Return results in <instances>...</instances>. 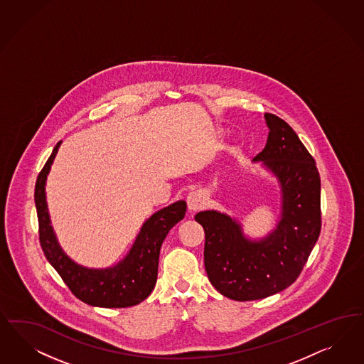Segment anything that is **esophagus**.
Returning a JSON list of instances; mask_svg holds the SVG:
<instances>
[{"label": "esophagus", "mask_w": 364, "mask_h": 364, "mask_svg": "<svg viewBox=\"0 0 364 364\" xmlns=\"http://www.w3.org/2000/svg\"><path fill=\"white\" fill-rule=\"evenodd\" d=\"M208 206V197L202 190H194L188 194V210H202Z\"/></svg>", "instance_id": "obj_1"}]
</instances>
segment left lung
I'll return each mask as SVG.
<instances>
[{"instance_id": "left-lung-1", "label": "left lung", "mask_w": 364, "mask_h": 364, "mask_svg": "<svg viewBox=\"0 0 364 364\" xmlns=\"http://www.w3.org/2000/svg\"><path fill=\"white\" fill-rule=\"evenodd\" d=\"M269 136L253 161H261L282 183V214L267 238L247 240L241 226L218 211H200L205 230V269L220 294L250 301L279 294L300 276L321 229L320 176L292 127L265 114Z\"/></svg>"}]
</instances>
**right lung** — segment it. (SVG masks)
<instances>
[{
	"label": "right lung",
	"instance_id": "add662e5",
	"mask_svg": "<svg viewBox=\"0 0 364 364\" xmlns=\"http://www.w3.org/2000/svg\"><path fill=\"white\" fill-rule=\"evenodd\" d=\"M60 143L55 146L36 181L35 203L41 249L70 292L82 303L103 308L139 304L153 292L162 242L170 229L185 217L186 202L178 200L150 217L143 225L127 257L117 267L107 269L79 267L60 249L50 226L46 202V181Z\"/></svg>",
	"mask_w": 364,
	"mask_h": 364
}]
</instances>
